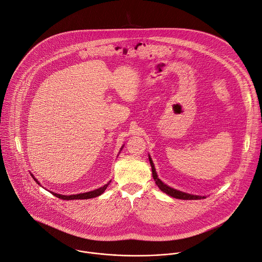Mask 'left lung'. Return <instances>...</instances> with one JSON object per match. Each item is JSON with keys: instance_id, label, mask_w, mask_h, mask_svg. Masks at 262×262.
<instances>
[{"instance_id": "1", "label": "left lung", "mask_w": 262, "mask_h": 262, "mask_svg": "<svg viewBox=\"0 0 262 262\" xmlns=\"http://www.w3.org/2000/svg\"><path fill=\"white\" fill-rule=\"evenodd\" d=\"M149 162H150V165H151V169H152V176H154V179L156 181V183L158 184L159 188L166 194H168L169 196L173 197V198H176V199H182V200H199V199H203L204 197L202 196H196V195H191V194H186V193H183V192H180V191H177L175 189H172L170 188V186H168L167 184H165L159 177H158V174L156 172V169H155V165L150 159V157H149Z\"/></svg>"}]
</instances>
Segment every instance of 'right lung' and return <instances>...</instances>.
<instances>
[{
	"label": "right lung",
	"instance_id": "1",
	"mask_svg": "<svg viewBox=\"0 0 262 262\" xmlns=\"http://www.w3.org/2000/svg\"><path fill=\"white\" fill-rule=\"evenodd\" d=\"M31 175H32V174H31ZM32 176H33V175H32ZM33 178H34V176H33ZM34 180L39 184V182L37 181L36 178H34ZM110 182H111V181H108L106 184H104L103 186H101V188L96 189V190L91 191V192H88V193H83V194H78V195H70V196H64V195H59V194L53 193V195L56 196V197H58V198H60V199H62V200H78V199H90V198H95V197L101 195V194L105 191V189L107 188V185L110 184Z\"/></svg>",
	"mask_w": 262,
	"mask_h": 262
}]
</instances>
